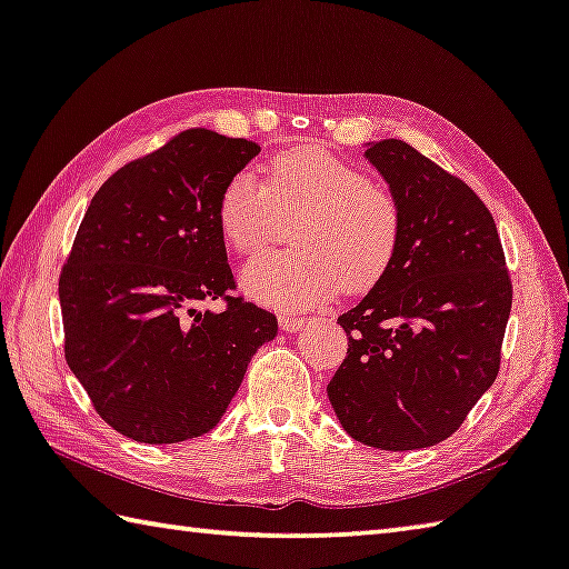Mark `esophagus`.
<instances>
[{
	"label": "esophagus",
	"instance_id": "34e87169",
	"mask_svg": "<svg viewBox=\"0 0 569 569\" xmlns=\"http://www.w3.org/2000/svg\"><path fill=\"white\" fill-rule=\"evenodd\" d=\"M278 323H281V330H301L306 323H308V318H298V316H278Z\"/></svg>",
	"mask_w": 569,
	"mask_h": 569
}]
</instances>
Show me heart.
<instances>
[{"label": "heart", "instance_id": "b5f03b06", "mask_svg": "<svg viewBox=\"0 0 569 569\" xmlns=\"http://www.w3.org/2000/svg\"><path fill=\"white\" fill-rule=\"evenodd\" d=\"M296 253L266 256L243 268L241 283L256 301L311 308L338 291L366 293L396 263L402 241L398 196L318 143L278 151L263 167L226 181L216 223L221 239L243 258L273 243L278 219H293Z\"/></svg>", "mask_w": 569, "mask_h": 569}]
</instances>
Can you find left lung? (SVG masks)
I'll return each mask as SVG.
<instances>
[{"label": "left lung", "mask_w": 569, "mask_h": 569, "mask_svg": "<svg viewBox=\"0 0 569 569\" xmlns=\"http://www.w3.org/2000/svg\"><path fill=\"white\" fill-rule=\"evenodd\" d=\"M402 209L388 276L338 318L348 356L328 398L350 438L378 450L438 446L500 370L512 281L488 206L400 139L366 149Z\"/></svg>", "instance_id": "8db88e82"}]
</instances>
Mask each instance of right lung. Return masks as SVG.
<instances>
[{
	"label": "right lung",
	"mask_w": 569,
	"mask_h": 569,
	"mask_svg": "<svg viewBox=\"0 0 569 569\" xmlns=\"http://www.w3.org/2000/svg\"><path fill=\"white\" fill-rule=\"evenodd\" d=\"M261 151L186 129L101 183L59 276L64 356L101 420L163 446L216 428L271 311L236 288L216 223L221 189ZM221 300V315L200 306Z\"/></svg>",
	"instance_id": "right-lung-1"
}]
</instances>
